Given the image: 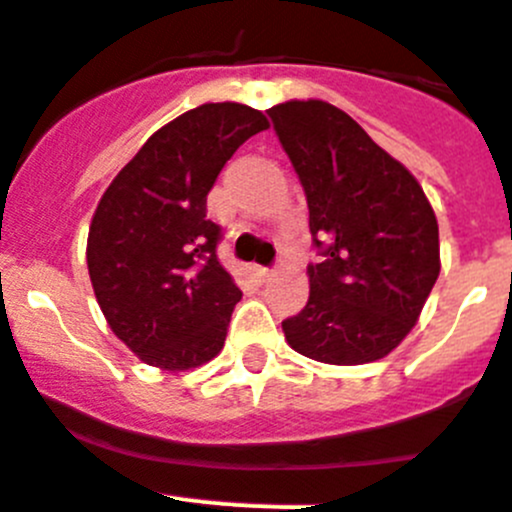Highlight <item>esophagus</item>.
Here are the masks:
<instances>
[{"label":"esophagus","mask_w":512,"mask_h":512,"mask_svg":"<svg viewBox=\"0 0 512 512\" xmlns=\"http://www.w3.org/2000/svg\"><path fill=\"white\" fill-rule=\"evenodd\" d=\"M255 275H257V278H260L262 283H265V281H270V278H273L275 270H270V268H255Z\"/></svg>","instance_id":"34e87169"}]
</instances>
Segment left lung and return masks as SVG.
<instances>
[{
  "mask_svg": "<svg viewBox=\"0 0 512 512\" xmlns=\"http://www.w3.org/2000/svg\"><path fill=\"white\" fill-rule=\"evenodd\" d=\"M268 115L322 250L306 270L309 301L283 322L286 342L330 366L379 361L410 335L441 273L433 206L415 175L330 102L288 100Z\"/></svg>",
  "mask_w": 512,
  "mask_h": 512,
  "instance_id": "8db88e82",
  "label": "left lung"
}]
</instances>
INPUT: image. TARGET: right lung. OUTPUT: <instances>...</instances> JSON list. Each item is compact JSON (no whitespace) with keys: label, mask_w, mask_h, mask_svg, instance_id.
<instances>
[{"label":"right lung","mask_w":512,"mask_h":512,"mask_svg":"<svg viewBox=\"0 0 512 512\" xmlns=\"http://www.w3.org/2000/svg\"><path fill=\"white\" fill-rule=\"evenodd\" d=\"M270 123L242 102H206L151 133L95 208L87 268L110 330L141 361L190 371L221 353L242 299L216 257L206 198L231 154Z\"/></svg>","instance_id":"add662e5"}]
</instances>
